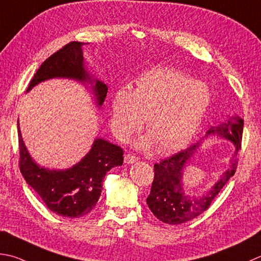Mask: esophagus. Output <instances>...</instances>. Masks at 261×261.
I'll list each match as a JSON object with an SVG mask.
<instances>
[{"label":"esophagus","mask_w":261,"mask_h":261,"mask_svg":"<svg viewBox=\"0 0 261 261\" xmlns=\"http://www.w3.org/2000/svg\"><path fill=\"white\" fill-rule=\"evenodd\" d=\"M137 161H138V158L131 154H126L124 156V162L126 163V164H132V163H136Z\"/></svg>","instance_id":"1"}]
</instances>
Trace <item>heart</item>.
Masks as SVG:
<instances>
[{
  "label": "heart",
  "mask_w": 261,
  "mask_h": 261,
  "mask_svg": "<svg viewBox=\"0 0 261 261\" xmlns=\"http://www.w3.org/2000/svg\"><path fill=\"white\" fill-rule=\"evenodd\" d=\"M212 101L208 87L174 69H155L141 74L136 88L117 89L111 103V124L115 136L125 140L140 130L146 120L149 135L138 147L156 145L160 152L187 145L205 117Z\"/></svg>",
  "instance_id": "obj_1"
}]
</instances>
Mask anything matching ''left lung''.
<instances>
[{"mask_svg": "<svg viewBox=\"0 0 261 261\" xmlns=\"http://www.w3.org/2000/svg\"><path fill=\"white\" fill-rule=\"evenodd\" d=\"M243 132V120L238 115L228 116V119L217 126H212L207 131L206 137L218 135L224 139L232 141L236 146V154L231 161V166L222 174L221 178L209 190L200 197L187 196L183 191L182 177L183 170L190 161L200 142L192 145L185 150L178 151L154 165V181L151 190L147 198V205L151 213L162 221L170 225L186 223L196 218L211 206L223 187L226 185L238 167V151L241 148Z\"/></svg>", "mask_w": 261, "mask_h": 261, "instance_id": "8db88e82", "label": "left lung"}]
</instances>
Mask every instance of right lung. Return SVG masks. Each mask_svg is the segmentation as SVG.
<instances>
[{
	"label": "right lung",
	"instance_id": "right-lung-1",
	"mask_svg": "<svg viewBox=\"0 0 261 261\" xmlns=\"http://www.w3.org/2000/svg\"><path fill=\"white\" fill-rule=\"evenodd\" d=\"M71 42L46 59L36 71L27 88L53 78L73 79L91 85L97 106H101L107 94V86L93 79L84 66L83 46ZM19 166L25 182L38 193L49 211L60 216L83 217L93 211L101 193V182L111 168L123 164V149L107 140L97 138L91 149L78 164L68 170H49L38 165L21 137L18 120Z\"/></svg>",
	"mask_w": 261,
	"mask_h": 261
}]
</instances>
